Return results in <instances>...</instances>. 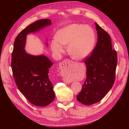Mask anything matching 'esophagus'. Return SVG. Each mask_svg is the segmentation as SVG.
Masks as SVG:
<instances>
[{
	"mask_svg": "<svg viewBox=\"0 0 129 129\" xmlns=\"http://www.w3.org/2000/svg\"><path fill=\"white\" fill-rule=\"evenodd\" d=\"M69 62V60H64V61H62V62H61V63H60V67L61 68H62L63 67H64V66L67 64L68 62ZM64 81L65 82H66V83H71L70 82H69V81H67L66 80H64Z\"/></svg>",
	"mask_w": 129,
	"mask_h": 129,
	"instance_id": "esophagus-1",
	"label": "esophagus"
}]
</instances>
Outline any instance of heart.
I'll return each mask as SVG.
<instances>
[{
  "label": "heart",
  "instance_id": "b5f03b06",
  "mask_svg": "<svg viewBox=\"0 0 129 129\" xmlns=\"http://www.w3.org/2000/svg\"><path fill=\"white\" fill-rule=\"evenodd\" d=\"M95 35L90 27L82 24H72L57 31L55 40H52L50 48L56 54L63 52L62 45H68L69 55L75 60H83L92 51Z\"/></svg>",
  "mask_w": 129,
  "mask_h": 129
}]
</instances>
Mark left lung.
Here are the masks:
<instances>
[{
  "label": "left lung",
  "mask_w": 129,
  "mask_h": 129,
  "mask_svg": "<svg viewBox=\"0 0 129 129\" xmlns=\"http://www.w3.org/2000/svg\"><path fill=\"white\" fill-rule=\"evenodd\" d=\"M95 24L97 42L91 55L84 61L86 79L76 96L78 101L86 105L100 102L110 91L114 83L117 64V52L112 49L110 36L97 23Z\"/></svg>",
  "instance_id": "obj_1"
}]
</instances>
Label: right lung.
<instances>
[{
	"instance_id": "add662e5",
	"label": "right lung",
	"mask_w": 129,
	"mask_h": 129,
	"mask_svg": "<svg viewBox=\"0 0 129 129\" xmlns=\"http://www.w3.org/2000/svg\"><path fill=\"white\" fill-rule=\"evenodd\" d=\"M51 24L50 20L41 19L26 27L15 38L12 53L11 68L17 87L30 103L41 107L49 105L55 99L48 76L53 63L44 55L27 53L25 47L27 35Z\"/></svg>"
}]
</instances>
